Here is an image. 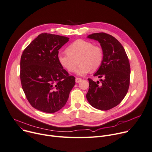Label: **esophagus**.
Masks as SVG:
<instances>
[{
    "instance_id": "esophagus-1",
    "label": "esophagus",
    "mask_w": 152,
    "mask_h": 152,
    "mask_svg": "<svg viewBox=\"0 0 152 152\" xmlns=\"http://www.w3.org/2000/svg\"><path fill=\"white\" fill-rule=\"evenodd\" d=\"M81 80H82V79L80 78V77H76V83H79V82H80Z\"/></svg>"
}]
</instances>
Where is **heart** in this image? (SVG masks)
I'll return each instance as SVG.
<instances>
[{
    "mask_svg": "<svg viewBox=\"0 0 152 152\" xmlns=\"http://www.w3.org/2000/svg\"><path fill=\"white\" fill-rule=\"evenodd\" d=\"M66 51L58 54L59 64L68 72H74L79 63L76 73L79 76L86 75L90 70L91 72L97 71L104 59L102 47L84 39L75 40L66 48Z\"/></svg>",
    "mask_w": 152,
    "mask_h": 152,
    "instance_id": "1",
    "label": "heart"
}]
</instances>
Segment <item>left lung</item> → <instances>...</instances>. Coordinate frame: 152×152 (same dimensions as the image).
<instances>
[{"mask_svg":"<svg viewBox=\"0 0 152 152\" xmlns=\"http://www.w3.org/2000/svg\"><path fill=\"white\" fill-rule=\"evenodd\" d=\"M88 38L98 40L104 52V59L94 76L102 78L94 82L88 79L89 88L86 95L90 104L96 109L108 110L121 103L127 94L130 77V65L123 46L112 35L93 33Z\"/></svg>","mask_w":152,"mask_h":152,"instance_id":"8db88e82","label":"left lung"}]
</instances>
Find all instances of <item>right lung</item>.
Wrapping results in <instances>:
<instances>
[{"mask_svg": "<svg viewBox=\"0 0 152 152\" xmlns=\"http://www.w3.org/2000/svg\"><path fill=\"white\" fill-rule=\"evenodd\" d=\"M68 39L47 33L40 34L22 54V87L31 105L41 112L59 111L75 85V77L70 76L58 60L59 50Z\"/></svg>", "mask_w": 152, "mask_h": 152, "instance_id": "add662e5", "label": "right lung"}]
</instances>
